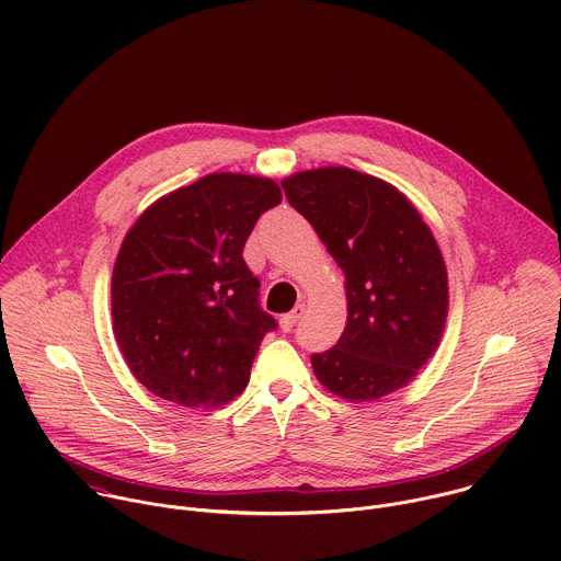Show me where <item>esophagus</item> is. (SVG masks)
Returning <instances> with one entry per match:
<instances>
[{
	"instance_id": "34e87169",
	"label": "esophagus",
	"mask_w": 561,
	"mask_h": 561,
	"mask_svg": "<svg viewBox=\"0 0 561 561\" xmlns=\"http://www.w3.org/2000/svg\"><path fill=\"white\" fill-rule=\"evenodd\" d=\"M304 304H299V306H295L290 312H286V314H282V319H279V324H282V331L284 333H290L293 329H295V324L299 322L301 319V314H304Z\"/></svg>"
}]
</instances>
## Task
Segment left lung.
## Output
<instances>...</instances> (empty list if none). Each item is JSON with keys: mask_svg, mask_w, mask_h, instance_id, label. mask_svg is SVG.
<instances>
[{"mask_svg": "<svg viewBox=\"0 0 561 561\" xmlns=\"http://www.w3.org/2000/svg\"><path fill=\"white\" fill-rule=\"evenodd\" d=\"M282 188L346 275V329L310 355L317 379L353 402L407 386L433 357L448 312L431 228L394 186L346 167L295 173Z\"/></svg>", "mask_w": 561, "mask_h": 561, "instance_id": "obj_1", "label": "left lung"}]
</instances>
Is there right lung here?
Returning a JSON list of instances; mask_svg holds the SVG:
<instances>
[{
  "label": "right lung",
  "instance_id": "right-lung-1",
  "mask_svg": "<svg viewBox=\"0 0 561 561\" xmlns=\"http://www.w3.org/2000/svg\"><path fill=\"white\" fill-rule=\"evenodd\" d=\"M282 202L273 180L215 173L148 206L113 268V331L133 375L157 397L215 409L242 392L277 319L242 253Z\"/></svg>",
  "mask_w": 561,
  "mask_h": 561
}]
</instances>
